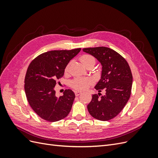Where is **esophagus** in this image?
I'll return each mask as SVG.
<instances>
[{"label":"esophagus","instance_id":"obj_1","mask_svg":"<svg viewBox=\"0 0 158 158\" xmlns=\"http://www.w3.org/2000/svg\"><path fill=\"white\" fill-rule=\"evenodd\" d=\"M82 92H80V91H74V94L76 96H78L80 94H81Z\"/></svg>","mask_w":158,"mask_h":158}]
</instances>
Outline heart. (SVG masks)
I'll use <instances>...</instances> for the list:
<instances>
[{"label": "heart", "mask_w": 158, "mask_h": 158, "mask_svg": "<svg viewBox=\"0 0 158 158\" xmlns=\"http://www.w3.org/2000/svg\"><path fill=\"white\" fill-rule=\"evenodd\" d=\"M80 60L85 66H87L90 63H94L95 64V59L94 57L88 54L83 55L80 57ZM69 66V64L66 65L64 70L65 73H67L68 72ZM93 82L94 80L92 78L78 77L71 81L70 85L72 88H73L76 89L82 90V89H86L89 85H91L93 83Z\"/></svg>", "instance_id": "obj_1"}]
</instances>
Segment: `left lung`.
I'll return each instance as SVG.
<instances>
[{"label":"left lung","mask_w":158,"mask_h":158,"mask_svg":"<svg viewBox=\"0 0 158 158\" xmlns=\"http://www.w3.org/2000/svg\"><path fill=\"white\" fill-rule=\"evenodd\" d=\"M83 51L96 58L102 66V76L95 89L88 110L94 118L107 121L115 117L130 98L132 75L127 61L117 52L106 47L84 48Z\"/></svg>","instance_id":"8db88e82"}]
</instances>
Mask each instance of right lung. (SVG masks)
I'll return each mask as SVG.
<instances>
[{"label":"right lung","instance_id":"right-lung-1","mask_svg":"<svg viewBox=\"0 0 158 158\" xmlns=\"http://www.w3.org/2000/svg\"><path fill=\"white\" fill-rule=\"evenodd\" d=\"M80 50L47 51L37 56L28 66L24 80L26 98L34 112L44 120L59 121L70 113L74 93L66 89L63 95L57 98L55 86L56 80L63 76L69 61Z\"/></svg>","mask_w":158,"mask_h":158}]
</instances>
